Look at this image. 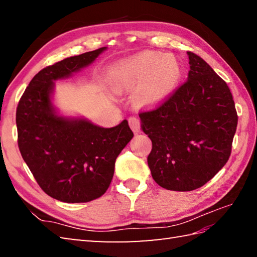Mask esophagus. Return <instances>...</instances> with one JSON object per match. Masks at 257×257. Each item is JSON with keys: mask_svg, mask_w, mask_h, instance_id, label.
Instances as JSON below:
<instances>
[{"mask_svg": "<svg viewBox=\"0 0 257 257\" xmlns=\"http://www.w3.org/2000/svg\"><path fill=\"white\" fill-rule=\"evenodd\" d=\"M128 121H129V125H130V128H132V130L134 133H139V130H140V120L137 118V117H130L129 119H128Z\"/></svg>", "mask_w": 257, "mask_h": 257, "instance_id": "1", "label": "esophagus"}]
</instances>
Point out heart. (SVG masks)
I'll use <instances>...</instances> for the list:
<instances>
[{
	"label": "heart",
	"instance_id": "heart-1",
	"mask_svg": "<svg viewBox=\"0 0 257 257\" xmlns=\"http://www.w3.org/2000/svg\"><path fill=\"white\" fill-rule=\"evenodd\" d=\"M182 69L172 54L145 51L123 58L111 69L110 83L118 91L135 89V100L151 108L167 100L181 79Z\"/></svg>",
	"mask_w": 257,
	"mask_h": 257
}]
</instances>
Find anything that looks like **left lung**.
<instances>
[{"instance_id": "8db88e82", "label": "left lung", "mask_w": 257, "mask_h": 257, "mask_svg": "<svg viewBox=\"0 0 257 257\" xmlns=\"http://www.w3.org/2000/svg\"><path fill=\"white\" fill-rule=\"evenodd\" d=\"M188 56V80L159 108L139 114L152 143V178L162 188L182 192L201 188L224 167L237 125L225 81L200 56Z\"/></svg>"}]
</instances>
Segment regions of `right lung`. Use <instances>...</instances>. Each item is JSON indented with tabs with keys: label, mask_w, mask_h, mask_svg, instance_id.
I'll return each instance as SVG.
<instances>
[{
	"label": "right lung",
	"mask_w": 257,
	"mask_h": 257,
	"mask_svg": "<svg viewBox=\"0 0 257 257\" xmlns=\"http://www.w3.org/2000/svg\"><path fill=\"white\" fill-rule=\"evenodd\" d=\"M107 47L87 52L38 72L16 110L19 148L46 194L66 203L99 198L110 184L114 162L134 134L127 120L103 128L54 105L55 83L89 66Z\"/></svg>",
	"instance_id": "right-lung-1"
}]
</instances>
